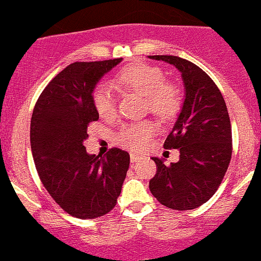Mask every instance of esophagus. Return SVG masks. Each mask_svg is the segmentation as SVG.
<instances>
[{
  "instance_id": "obj_1",
  "label": "esophagus",
  "mask_w": 261,
  "mask_h": 261,
  "mask_svg": "<svg viewBox=\"0 0 261 261\" xmlns=\"http://www.w3.org/2000/svg\"><path fill=\"white\" fill-rule=\"evenodd\" d=\"M141 159V156L138 154H130V162H132V163H137L138 160Z\"/></svg>"
}]
</instances>
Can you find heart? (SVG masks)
<instances>
[{"label":"heart","instance_id":"heart-1","mask_svg":"<svg viewBox=\"0 0 261 261\" xmlns=\"http://www.w3.org/2000/svg\"><path fill=\"white\" fill-rule=\"evenodd\" d=\"M115 84L145 95L149 110L160 119L172 118L181 107L178 88L174 84L166 83L163 71L155 66L138 63L124 67L115 76ZM93 105L105 120H112L116 116L115 101L106 85L95 88ZM155 130L156 126L149 120L124 124L116 133V142L126 149L140 151L149 145Z\"/></svg>","mask_w":261,"mask_h":261}]
</instances>
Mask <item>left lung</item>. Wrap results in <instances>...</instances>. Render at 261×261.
Listing matches in <instances>:
<instances>
[{
    "label": "left lung",
    "instance_id": "left-lung-1",
    "mask_svg": "<svg viewBox=\"0 0 261 261\" xmlns=\"http://www.w3.org/2000/svg\"><path fill=\"white\" fill-rule=\"evenodd\" d=\"M177 68L185 101L164 149L180 150L177 163L152 158L156 173L150 191L168 208H197L216 193L231 159V125L223 94L202 68L174 56H149Z\"/></svg>",
    "mask_w": 261,
    "mask_h": 261
}]
</instances>
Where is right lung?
<instances>
[{"mask_svg": "<svg viewBox=\"0 0 261 261\" xmlns=\"http://www.w3.org/2000/svg\"><path fill=\"white\" fill-rule=\"evenodd\" d=\"M123 58L75 62L42 90L31 119V149L42 185L71 216L95 219L116 204L129 168V154L114 147L90 155L84 142L99 115L93 90Z\"/></svg>", "mask_w": 261, "mask_h": 261, "instance_id": "1", "label": "right lung"}]
</instances>
